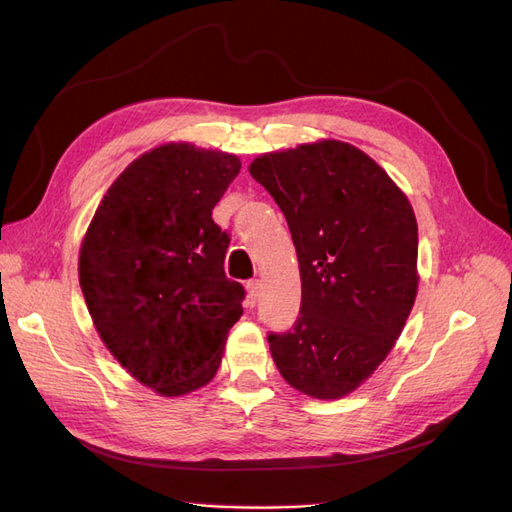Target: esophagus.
I'll return each instance as SVG.
<instances>
[{"label":"esophagus","mask_w":512,"mask_h":512,"mask_svg":"<svg viewBox=\"0 0 512 512\" xmlns=\"http://www.w3.org/2000/svg\"><path fill=\"white\" fill-rule=\"evenodd\" d=\"M245 286H247V299H250V303L254 305L256 299H258V294H260V282L258 280H250Z\"/></svg>","instance_id":"esophagus-1"}]
</instances>
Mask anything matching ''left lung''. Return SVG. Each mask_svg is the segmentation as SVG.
<instances>
[{"instance_id":"1","label":"left lung","mask_w":512,"mask_h":512,"mask_svg":"<svg viewBox=\"0 0 512 512\" xmlns=\"http://www.w3.org/2000/svg\"><path fill=\"white\" fill-rule=\"evenodd\" d=\"M288 222L301 271V312L269 331L284 380L339 399L374 374L416 299L418 228L406 194L367 153L320 141L250 164Z\"/></svg>"}]
</instances>
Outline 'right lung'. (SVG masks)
Instances as JSON below:
<instances>
[{
	"label": "right lung",
	"instance_id": "right-lung-1",
	"mask_svg": "<svg viewBox=\"0 0 512 512\" xmlns=\"http://www.w3.org/2000/svg\"><path fill=\"white\" fill-rule=\"evenodd\" d=\"M237 156L168 143L108 188L81 245L79 280L106 348L166 397L220 367L245 290L224 273L230 237L211 211L239 175Z\"/></svg>",
	"mask_w": 512,
	"mask_h": 512
}]
</instances>
